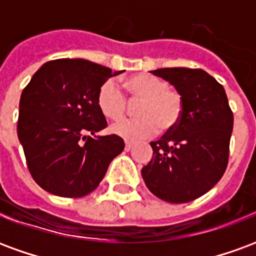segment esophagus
<instances>
[{
  "instance_id": "obj_1",
  "label": "esophagus",
  "mask_w": 256,
  "mask_h": 256,
  "mask_svg": "<svg viewBox=\"0 0 256 256\" xmlns=\"http://www.w3.org/2000/svg\"><path fill=\"white\" fill-rule=\"evenodd\" d=\"M132 148H133V142H130V141H126V142H124V150H130Z\"/></svg>"
}]
</instances>
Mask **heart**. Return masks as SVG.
Returning a JSON list of instances; mask_svg holds the SVG:
<instances>
[{
	"instance_id": "b5f03b06",
	"label": "heart",
	"mask_w": 256,
	"mask_h": 256,
	"mask_svg": "<svg viewBox=\"0 0 256 256\" xmlns=\"http://www.w3.org/2000/svg\"><path fill=\"white\" fill-rule=\"evenodd\" d=\"M126 88L134 98L141 100L137 108V119H122L111 126V133L128 141L148 138L163 130L174 128L182 115V97L168 89L164 79L150 74L132 76ZM97 104L104 116L119 119L126 110V97L115 80H106L98 90Z\"/></svg>"
}]
</instances>
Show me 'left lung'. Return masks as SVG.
<instances>
[{
  "instance_id": "1",
  "label": "left lung",
  "mask_w": 256,
  "mask_h": 256,
  "mask_svg": "<svg viewBox=\"0 0 256 256\" xmlns=\"http://www.w3.org/2000/svg\"><path fill=\"white\" fill-rule=\"evenodd\" d=\"M150 72L182 97V115L159 141L142 167L145 185L168 203H188L218 182L228 166L233 114L225 89L198 68H159Z\"/></svg>"
}]
</instances>
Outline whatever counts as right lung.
Wrapping results in <instances>:
<instances>
[{
  "instance_id": "1",
  "label": "right lung",
  "mask_w": 256,
  "mask_h": 256,
  "mask_svg": "<svg viewBox=\"0 0 256 256\" xmlns=\"http://www.w3.org/2000/svg\"><path fill=\"white\" fill-rule=\"evenodd\" d=\"M122 72L84 58H58L41 66L24 88L18 137L31 176L46 192L86 196L123 150L124 142L115 134L94 136L106 126L97 104L98 90Z\"/></svg>"
}]
</instances>
